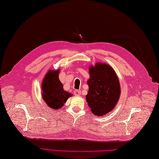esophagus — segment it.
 Wrapping results in <instances>:
<instances>
[{
    "mask_svg": "<svg viewBox=\"0 0 159 159\" xmlns=\"http://www.w3.org/2000/svg\"><path fill=\"white\" fill-rule=\"evenodd\" d=\"M80 93H81V92H80V90L76 89V90L74 91V94L75 96H80Z\"/></svg>",
    "mask_w": 159,
    "mask_h": 159,
    "instance_id": "1",
    "label": "esophagus"
}]
</instances>
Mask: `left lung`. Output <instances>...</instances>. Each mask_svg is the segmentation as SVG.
<instances>
[{
	"label": "left lung",
	"instance_id": "8db88e82",
	"mask_svg": "<svg viewBox=\"0 0 159 159\" xmlns=\"http://www.w3.org/2000/svg\"><path fill=\"white\" fill-rule=\"evenodd\" d=\"M89 91L86 100L93 115L102 116L113 109L119 100L121 89L119 79L112 67L96 63L89 68Z\"/></svg>",
	"mask_w": 159,
	"mask_h": 159
}]
</instances>
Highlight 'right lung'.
I'll return each instance as SVG.
<instances>
[{"instance_id":"right-lung-1","label":"right lung","mask_w":159,"mask_h":159,"mask_svg":"<svg viewBox=\"0 0 159 159\" xmlns=\"http://www.w3.org/2000/svg\"><path fill=\"white\" fill-rule=\"evenodd\" d=\"M59 70H48L42 83V96L44 102L53 109L61 108L67 100L72 96L63 88L59 79Z\"/></svg>"}]
</instances>
